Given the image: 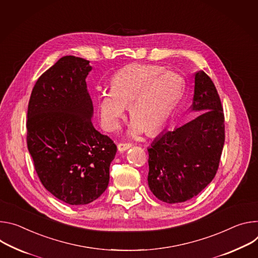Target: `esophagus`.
I'll return each instance as SVG.
<instances>
[{
	"mask_svg": "<svg viewBox=\"0 0 258 258\" xmlns=\"http://www.w3.org/2000/svg\"><path fill=\"white\" fill-rule=\"evenodd\" d=\"M130 148H131L130 144H118V151L119 152H125Z\"/></svg>",
	"mask_w": 258,
	"mask_h": 258,
	"instance_id": "34e87169",
	"label": "esophagus"
}]
</instances>
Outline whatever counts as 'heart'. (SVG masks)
<instances>
[{
	"label": "heart",
	"mask_w": 258,
	"mask_h": 258,
	"mask_svg": "<svg viewBox=\"0 0 258 258\" xmlns=\"http://www.w3.org/2000/svg\"><path fill=\"white\" fill-rule=\"evenodd\" d=\"M109 92L96 97L102 127L109 132L119 129L128 106L132 120L131 135L142 131L156 134L167 123L178 104L183 90L180 77L152 64H129L110 78Z\"/></svg>",
	"instance_id": "1"
}]
</instances>
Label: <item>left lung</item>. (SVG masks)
I'll return each instance as SVG.
<instances>
[{
    "mask_svg": "<svg viewBox=\"0 0 258 258\" xmlns=\"http://www.w3.org/2000/svg\"><path fill=\"white\" fill-rule=\"evenodd\" d=\"M189 122L165 131L149 152L148 182L152 192L169 204L201 192L214 178L224 145V114L217 90L207 74L195 75Z\"/></svg>",
    "mask_w": 258,
    "mask_h": 258,
    "instance_id": "obj_1",
    "label": "left lung"
}]
</instances>
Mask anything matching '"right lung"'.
<instances>
[{
	"label": "right lung",
	"instance_id": "right-lung-1",
	"mask_svg": "<svg viewBox=\"0 0 258 258\" xmlns=\"http://www.w3.org/2000/svg\"><path fill=\"white\" fill-rule=\"evenodd\" d=\"M89 61L63 56L37 81L28 102L26 142L36 172L54 197L70 205L99 198L109 181L117 147L92 124Z\"/></svg>",
	"mask_w": 258,
	"mask_h": 258
}]
</instances>
